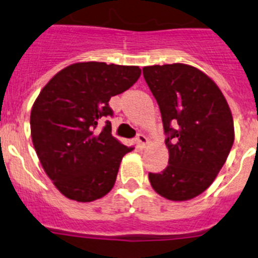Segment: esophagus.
Returning <instances> with one entry per match:
<instances>
[{"mask_svg":"<svg viewBox=\"0 0 258 258\" xmlns=\"http://www.w3.org/2000/svg\"><path fill=\"white\" fill-rule=\"evenodd\" d=\"M136 140H137V142H138V145H140L141 147H142V149H145L146 145L149 143V140H147V137H146L145 134H142V133L138 134Z\"/></svg>","mask_w":258,"mask_h":258,"instance_id":"obj_1","label":"esophagus"}]
</instances>
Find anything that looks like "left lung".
<instances>
[{
	"label": "left lung",
	"instance_id": "left-lung-1",
	"mask_svg": "<svg viewBox=\"0 0 258 258\" xmlns=\"http://www.w3.org/2000/svg\"><path fill=\"white\" fill-rule=\"evenodd\" d=\"M143 77L160 108L169 151L168 166L149 179L165 199L190 200L211 186L229 156L230 107L213 80L192 66H149Z\"/></svg>",
	"mask_w": 258,
	"mask_h": 258
}]
</instances>
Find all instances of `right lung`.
<instances>
[{"label":"right lung","instance_id":"1","mask_svg":"<svg viewBox=\"0 0 258 258\" xmlns=\"http://www.w3.org/2000/svg\"><path fill=\"white\" fill-rule=\"evenodd\" d=\"M137 66L103 61L75 63L59 71L38 94L31 111V136L40 163L66 198L81 203L111 191L126 147L111 134L108 102L133 86Z\"/></svg>","mask_w":258,"mask_h":258}]
</instances>
